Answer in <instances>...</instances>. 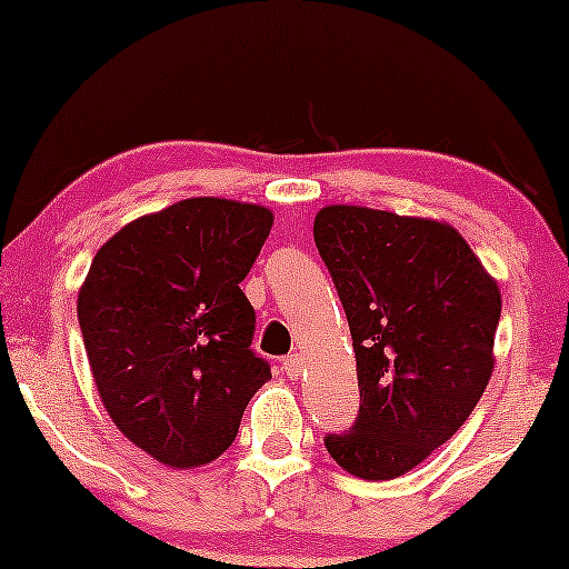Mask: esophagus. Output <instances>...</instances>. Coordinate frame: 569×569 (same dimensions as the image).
Masks as SVG:
<instances>
[{
    "mask_svg": "<svg viewBox=\"0 0 569 569\" xmlns=\"http://www.w3.org/2000/svg\"><path fill=\"white\" fill-rule=\"evenodd\" d=\"M283 369L291 380H299V371H302V356H297V352H293V356H286Z\"/></svg>",
    "mask_w": 569,
    "mask_h": 569,
    "instance_id": "obj_1",
    "label": "esophagus"
}]
</instances>
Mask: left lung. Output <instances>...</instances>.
Instances as JSON below:
<instances>
[{
	"mask_svg": "<svg viewBox=\"0 0 569 569\" xmlns=\"http://www.w3.org/2000/svg\"><path fill=\"white\" fill-rule=\"evenodd\" d=\"M312 234L348 316L361 390L356 426L323 443L358 479H396L452 439L485 393L498 280L447 221L326 206Z\"/></svg>",
	"mask_w": 569,
	"mask_h": 569,
	"instance_id": "1",
	"label": "left lung"
}]
</instances>
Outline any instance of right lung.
I'll return each instance as SVG.
<instances>
[{
    "label": "right lung",
    "mask_w": 569,
    "mask_h": 569,
    "mask_svg": "<svg viewBox=\"0 0 569 569\" xmlns=\"http://www.w3.org/2000/svg\"><path fill=\"white\" fill-rule=\"evenodd\" d=\"M270 227L264 206L187 198L114 232L84 276L77 318L98 396L162 466L217 460L272 377L240 291Z\"/></svg>",
    "instance_id": "add662e5"
}]
</instances>
